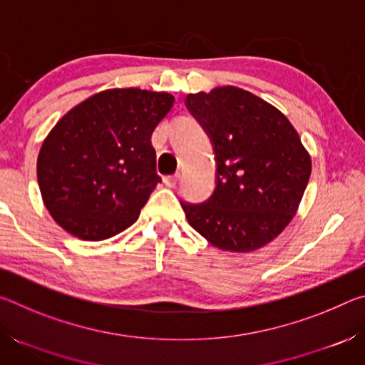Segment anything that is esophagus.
Wrapping results in <instances>:
<instances>
[{
  "instance_id": "obj_1",
  "label": "esophagus",
  "mask_w": 365,
  "mask_h": 365,
  "mask_svg": "<svg viewBox=\"0 0 365 365\" xmlns=\"http://www.w3.org/2000/svg\"><path fill=\"white\" fill-rule=\"evenodd\" d=\"M178 178H180V175H178V174H175V175H168V177H164V183L168 185L169 188H174L175 185H177V182H178Z\"/></svg>"
}]
</instances>
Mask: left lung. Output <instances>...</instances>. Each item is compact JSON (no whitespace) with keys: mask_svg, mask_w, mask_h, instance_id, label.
Returning a JSON list of instances; mask_svg holds the SVG:
<instances>
[{"mask_svg":"<svg viewBox=\"0 0 365 365\" xmlns=\"http://www.w3.org/2000/svg\"><path fill=\"white\" fill-rule=\"evenodd\" d=\"M215 154V188L182 202L188 224L222 251L250 252L279 237L298 211L311 156L279 109L237 86L188 95Z\"/></svg>","mask_w":365,"mask_h":365,"instance_id":"obj_1","label":"left lung"}]
</instances>
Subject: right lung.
I'll list each match as a JSON object with an SVG mask.
<instances>
[{"label":"right lung","instance_id":"obj_1","mask_svg":"<svg viewBox=\"0 0 365 365\" xmlns=\"http://www.w3.org/2000/svg\"><path fill=\"white\" fill-rule=\"evenodd\" d=\"M174 96L114 88L90 96L41 145L36 177L51 217L88 242L125 230L160 182L151 135Z\"/></svg>","mask_w":365,"mask_h":365}]
</instances>
